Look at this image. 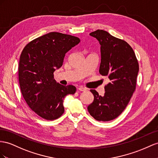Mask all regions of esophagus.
<instances>
[{"label":"esophagus","instance_id":"esophagus-1","mask_svg":"<svg viewBox=\"0 0 158 158\" xmlns=\"http://www.w3.org/2000/svg\"><path fill=\"white\" fill-rule=\"evenodd\" d=\"M78 90H79L81 91H87V89L86 88H84L83 87H78Z\"/></svg>","mask_w":158,"mask_h":158}]
</instances>
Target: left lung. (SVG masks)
I'll return each mask as SVG.
<instances>
[{
	"instance_id": "8db88e82",
	"label": "left lung",
	"mask_w": 158,
	"mask_h": 158,
	"mask_svg": "<svg viewBox=\"0 0 158 158\" xmlns=\"http://www.w3.org/2000/svg\"><path fill=\"white\" fill-rule=\"evenodd\" d=\"M89 35L101 45L99 73L108 76L110 82L105 87L103 96L90 90L94 99L87 110L96 120L111 121L118 118L130 101L135 89L139 64L133 48L125 40L103 30Z\"/></svg>"
}]
</instances>
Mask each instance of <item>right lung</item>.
I'll use <instances>...</instances> for the list:
<instances>
[{
  "label": "right lung",
  "instance_id": "1",
  "mask_svg": "<svg viewBox=\"0 0 158 158\" xmlns=\"http://www.w3.org/2000/svg\"><path fill=\"white\" fill-rule=\"evenodd\" d=\"M79 42L74 36L51 32L23 48L19 65L20 87L28 106L40 118H59L64 111V98L75 93V86L56 82L53 73L62 66L67 52Z\"/></svg>",
  "mask_w": 158,
  "mask_h": 158
}]
</instances>
